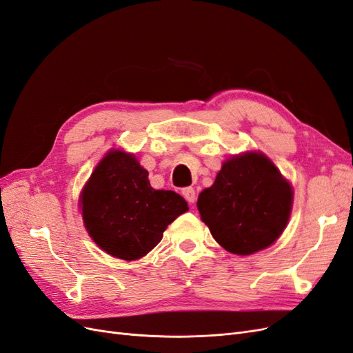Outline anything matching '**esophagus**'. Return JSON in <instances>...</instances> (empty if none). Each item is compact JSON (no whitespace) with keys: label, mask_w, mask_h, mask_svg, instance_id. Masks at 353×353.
I'll list each match as a JSON object with an SVG mask.
<instances>
[{"label":"esophagus","mask_w":353,"mask_h":353,"mask_svg":"<svg viewBox=\"0 0 353 353\" xmlns=\"http://www.w3.org/2000/svg\"><path fill=\"white\" fill-rule=\"evenodd\" d=\"M181 194L184 196V199L190 203V205H194V201H196V191H194V188L193 187H185V188H183L181 190Z\"/></svg>","instance_id":"34e87169"}]
</instances>
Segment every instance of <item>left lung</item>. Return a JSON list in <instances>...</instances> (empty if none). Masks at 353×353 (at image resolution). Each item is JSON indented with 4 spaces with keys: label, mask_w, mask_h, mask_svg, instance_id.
<instances>
[{
    "label": "left lung",
    "mask_w": 353,
    "mask_h": 353,
    "mask_svg": "<svg viewBox=\"0 0 353 353\" xmlns=\"http://www.w3.org/2000/svg\"><path fill=\"white\" fill-rule=\"evenodd\" d=\"M293 191L268 157L234 156L222 165L212 187L203 190L197 209L223 249L252 254L280 237L290 216Z\"/></svg>",
    "instance_id": "1"
}]
</instances>
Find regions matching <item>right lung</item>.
Instances as JSON below:
<instances>
[{
	"label": "right lung",
	"mask_w": 353,
	"mask_h": 353,
	"mask_svg": "<svg viewBox=\"0 0 353 353\" xmlns=\"http://www.w3.org/2000/svg\"><path fill=\"white\" fill-rule=\"evenodd\" d=\"M85 228L114 258L135 261L154 249L187 201L175 191L154 190L132 154L110 152L95 168L82 196Z\"/></svg>",
	"instance_id": "obj_1"
}]
</instances>
